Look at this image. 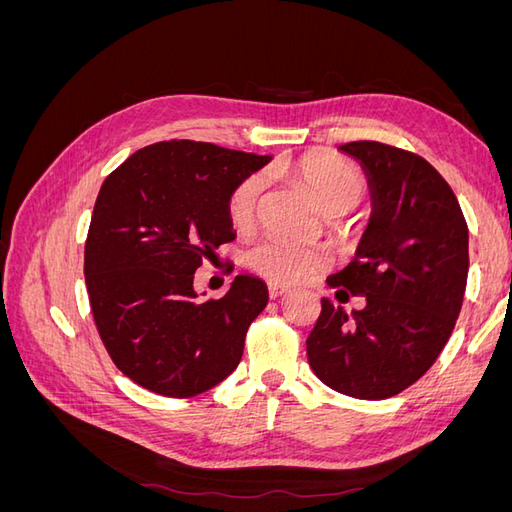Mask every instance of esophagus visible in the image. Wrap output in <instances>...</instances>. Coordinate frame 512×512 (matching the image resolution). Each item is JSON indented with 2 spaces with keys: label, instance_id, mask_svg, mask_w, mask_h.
Instances as JSON below:
<instances>
[{
  "label": "esophagus",
  "instance_id": "obj_1",
  "mask_svg": "<svg viewBox=\"0 0 512 512\" xmlns=\"http://www.w3.org/2000/svg\"><path fill=\"white\" fill-rule=\"evenodd\" d=\"M288 288L286 286H280V284H269V297L271 299H280L282 294H286Z\"/></svg>",
  "mask_w": 512,
  "mask_h": 512
}]
</instances>
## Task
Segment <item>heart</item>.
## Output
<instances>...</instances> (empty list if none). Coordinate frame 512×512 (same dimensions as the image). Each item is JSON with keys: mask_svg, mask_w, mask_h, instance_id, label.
<instances>
[{"mask_svg": "<svg viewBox=\"0 0 512 512\" xmlns=\"http://www.w3.org/2000/svg\"><path fill=\"white\" fill-rule=\"evenodd\" d=\"M294 177L314 198L324 215H344L359 205L365 179L359 168L333 153H307L292 166ZM265 177H247L228 200V218L237 230L252 228L258 215ZM245 265L271 282L294 284L329 265V256L318 247L294 245L280 237L258 239L245 250Z\"/></svg>", "mask_w": 512, "mask_h": 512, "instance_id": "heart-1", "label": "heart"}]
</instances>
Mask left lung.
<instances>
[{
	"label": "left lung",
	"instance_id": "1",
	"mask_svg": "<svg viewBox=\"0 0 512 512\" xmlns=\"http://www.w3.org/2000/svg\"><path fill=\"white\" fill-rule=\"evenodd\" d=\"M339 151L361 164L371 215L352 262L327 282L367 303L348 314L322 299L307 359L333 391L386 399L421 378L453 333L468 282V224L451 185L416 153L376 141Z\"/></svg>",
	"mask_w": 512,
	"mask_h": 512
}]
</instances>
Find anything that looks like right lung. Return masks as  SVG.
Wrapping results in <instances>:
<instances>
[{"instance_id": "right-lung-1", "label": "right lung", "mask_w": 512, "mask_h": 512, "mask_svg": "<svg viewBox=\"0 0 512 512\" xmlns=\"http://www.w3.org/2000/svg\"><path fill=\"white\" fill-rule=\"evenodd\" d=\"M271 162L213 143L138 149L102 183L85 241L91 314L113 363L143 389L194 397L237 369L267 284L237 275L200 301L194 271L237 237L228 200ZM205 294V292H203Z\"/></svg>"}]
</instances>
